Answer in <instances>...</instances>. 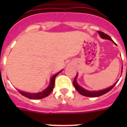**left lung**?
<instances>
[{
  "label": "left lung",
  "mask_w": 127,
  "mask_h": 127,
  "mask_svg": "<svg viewBox=\"0 0 127 127\" xmlns=\"http://www.w3.org/2000/svg\"><path fill=\"white\" fill-rule=\"evenodd\" d=\"M98 34L100 35V36L101 37V38H102V39L110 40V41H111L113 42V39L110 37L108 35L106 34V33H104V32H100V31H98ZM122 70H123V66H122ZM77 74H76V77H75L74 79V81H73L74 86V88H76V90H77V92L81 94V95H83V96H86V97H99V96H101V95L109 92L110 90H111L113 88V87L116 85V84L117 83V82H118L117 81H116V83L113 85V86H111V87H109V88H106V89L102 90H99V91H88L84 89L83 88H82L81 86H80L78 84H77V81H76V77H77Z\"/></svg>",
  "instance_id": "obj_1"
}]
</instances>
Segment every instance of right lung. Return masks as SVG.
Segmentation results:
<instances>
[{"label":"right lung","mask_w":127,"mask_h":127,"mask_svg":"<svg viewBox=\"0 0 127 127\" xmlns=\"http://www.w3.org/2000/svg\"><path fill=\"white\" fill-rule=\"evenodd\" d=\"M62 70H60L59 72L54 74L53 76L51 77V80H50V83L49 85V86L46 88L44 91H42V92H39L37 93V94H33V93H27V92H22V91L18 90L19 92L22 94V95L25 96V97H27V98H30V99H40V98H44V97H46L47 96L50 95L51 94V92H52L53 89L54 88V86H55V80L56 77L57 76V75L58 74L61 72Z\"/></svg>","instance_id":"1"}]
</instances>
